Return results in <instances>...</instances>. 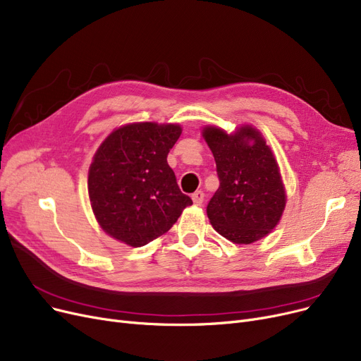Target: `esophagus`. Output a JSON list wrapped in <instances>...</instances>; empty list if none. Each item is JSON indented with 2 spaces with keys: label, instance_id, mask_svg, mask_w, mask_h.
Instances as JSON below:
<instances>
[{
  "label": "esophagus",
  "instance_id": "1",
  "mask_svg": "<svg viewBox=\"0 0 361 361\" xmlns=\"http://www.w3.org/2000/svg\"><path fill=\"white\" fill-rule=\"evenodd\" d=\"M204 197H205V195H204V192H201V190H197V192H195V193L192 195V199H193L195 205H202Z\"/></svg>",
  "mask_w": 361,
  "mask_h": 361
}]
</instances>
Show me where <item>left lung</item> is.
<instances>
[{"instance_id":"1","label":"left lung","mask_w":361,"mask_h":361,"mask_svg":"<svg viewBox=\"0 0 361 361\" xmlns=\"http://www.w3.org/2000/svg\"><path fill=\"white\" fill-rule=\"evenodd\" d=\"M202 135L214 154L220 180L207 207L212 228L235 244H251L271 233L287 197L278 164L262 133L244 125L231 135L207 126Z\"/></svg>"}]
</instances>
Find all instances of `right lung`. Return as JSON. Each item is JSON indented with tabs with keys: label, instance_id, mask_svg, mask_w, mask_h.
<instances>
[{
	"label": "right lung",
	"instance_id": "obj_1",
	"mask_svg": "<svg viewBox=\"0 0 361 361\" xmlns=\"http://www.w3.org/2000/svg\"><path fill=\"white\" fill-rule=\"evenodd\" d=\"M180 135V125L141 122L120 126L104 140L89 168L87 190L105 233L142 247L166 233L193 204L166 160Z\"/></svg>",
	"mask_w": 361,
	"mask_h": 361
}]
</instances>
